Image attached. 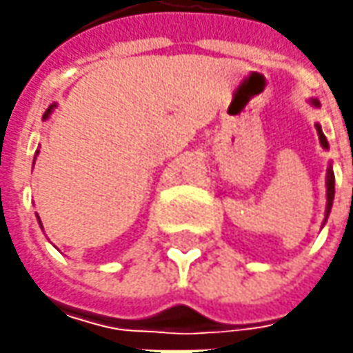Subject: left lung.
I'll list each match as a JSON object with an SVG mask.
<instances>
[{
    "mask_svg": "<svg viewBox=\"0 0 353 353\" xmlns=\"http://www.w3.org/2000/svg\"><path fill=\"white\" fill-rule=\"evenodd\" d=\"M310 103L314 105V108H319L320 103L319 100H310ZM316 131H319V139L320 145L324 147V149H328V141H326V135L322 133V128H320L319 123H316ZM332 202H334V170L332 165L328 167V172H326V218H324V222L328 220V216H330V210H332Z\"/></svg>",
    "mask_w": 353,
    "mask_h": 353,
    "instance_id": "obj_1",
    "label": "left lung"
}]
</instances>
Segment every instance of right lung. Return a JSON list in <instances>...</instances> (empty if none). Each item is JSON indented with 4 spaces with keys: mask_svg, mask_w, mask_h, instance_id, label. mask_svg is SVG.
<instances>
[{
    "mask_svg": "<svg viewBox=\"0 0 353 353\" xmlns=\"http://www.w3.org/2000/svg\"><path fill=\"white\" fill-rule=\"evenodd\" d=\"M54 108H57V103H52V105H48V110H47V112H45V116H43V119H48V116L52 114V110H54ZM37 155H39V151L34 153V159H37ZM33 165H34V161H33ZM39 224H41V220H39ZM41 228H43V224H41Z\"/></svg>",
    "mask_w": 353,
    "mask_h": 353,
    "instance_id": "obj_1",
    "label": "right lung"
}]
</instances>
